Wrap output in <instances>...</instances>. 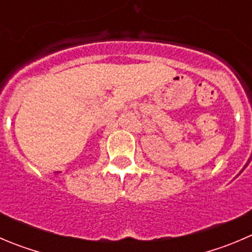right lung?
<instances>
[{"label":"right lung","mask_w":252,"mask_h":252,"mask_svg":"<svg viewBox=\"0 0 252 252\" xmlns=\"http://www.w3.org/2000/svg\"><path fill=\"white\" fill-rule=\"evenodd\" d=\"M58 173H59V172H58Z\"/></svg>","instance_id":"add662e5"}]
</instances>
